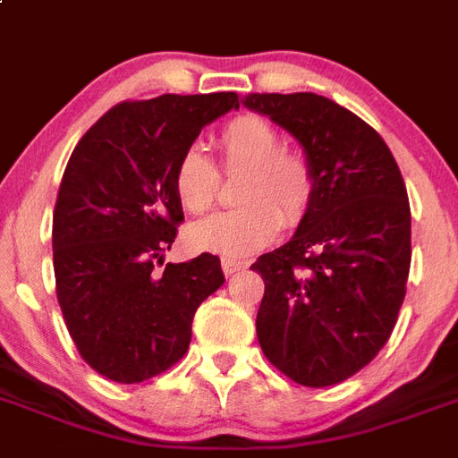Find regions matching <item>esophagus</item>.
<instances>
[{
    "mask_svg": "<svg viewBox=\"0 0 458 458\" xmlns=\"http://www.w3.org/2000/svg\"><path fill=\"white\" fill-rule=\"evenodd\" d=\"M221 269H224L225 276H233V274L246 269V262L244 260H234V258H221Z\"/></svg>",
    "mask_w": 458,
    "mask_h": 458,
    "instance_id": "1",
    "label": "esophagus"
}]
</instances>
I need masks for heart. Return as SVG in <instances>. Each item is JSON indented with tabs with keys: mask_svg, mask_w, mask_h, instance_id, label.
Instances as JSON below:
<instances>
[{
	"mask_svg": "<svg viewBox=\"0 0 458 458\" xmlns=\"http://www.w3.org/2000/svg\"><path fill=\"white\" fill-rule=\"evenodd\" d=\"M225 165H246L240 186L244 205L200 218L186 228L193 251L249 256L274 240L284 224H297L316 191L311 163L300 152L281 149V133L267 119L242 114L218 133ZM218 174L205 147H186L173 170V189L186 212L202 214L214 205Z\"/></svg>",
	"mask_w": 458,
	"mask_h": 458,
	"instance_id": "b5f03b06",
	"label": "heart"
}]
</instances>
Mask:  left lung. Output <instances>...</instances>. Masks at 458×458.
Returning a JSON list of instances; mask_svg holds the SVG:
<instances>
[{"instance_id":"obj_1","label":"left lung","mask_w":458,"mask_h":458,"mask_svg":"<svg viewBox=\"0 0 458 458\" xmlns=\"http://www.w3.org/2000/svg\"><path fill=\"white\" fill-rule=\"evenodd\" d=\"M242 103L284 126L316 177L293 240L251 265L265 281L258 341L295 383L329 387L367 367L396 325L411 269L403 177L383 138L332 98L300 91Z\"/></svg>"}]
</instances>
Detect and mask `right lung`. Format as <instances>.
I'll return each instance as SVG.
<instances>
[{
	"instance_id": "add662e5",
	"label": "right lung",
	"mask_w": 458,
	"mask_h": 458,
	"mask_svg": "<svg viewBox=\"0 0 458 458\" xmlns=\"http://www.w3.org/2000/svg\"><path fill=\"white\" fill-rule=\"evenodd\" d=\"M233 108L234 91L119 103L64 170L53 216L57 300L82 360L114 383H142L180 361L198 306L224 285L212 253L157 265L184 221L177 158Z\"/></svg>"
}]
</instances>
